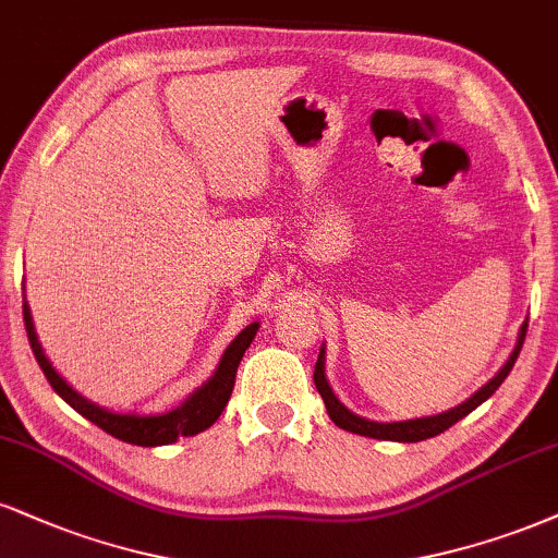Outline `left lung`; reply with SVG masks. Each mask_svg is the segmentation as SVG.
Masks as SVG:
<instances>
[{
	"instance_id": "left-lung-1",
	"label": "left lung",
	"mask_w": 558,
	"mask_h": 558,
	"mask_svg": "<svg viewBox=\"0 0 558 558\" xmlns=\"http://www.w3.org/2000/svg\"><path fill=\"white\" fill-rule=\"evenodd\" d=\"M525 333H527V320L520 326L518 343H514L510 360L501 364L499 373L494 375L492 380L484 385V388H478L476 393L469 398V401H463L460 405H456V409L442 411V414H435V416L405 418V422H373V418H364L360 414H354V411H349L347 405H343L339 398H336L331 383H328V377H326V347H320L318 362H315L313 380H315V388H318V393L323 398V403H326L328 416H331V422L336 426H341V429L354 432V435H362V437L388 439V442H422V439L442 435L445 429H450L452 424L460 422L463 416H469L473 409H478V405L486 401V398L494 396V390H497L499 385L505 383V377L510 375L514 362H518L522 341H525Z\"/></svg>"
}]
</instances>
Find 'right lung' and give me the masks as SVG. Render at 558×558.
I'll list each match as a JSON object with an SVG mask.
<instances>
[{
	"label": "right lung",
	"mask_w": 558,
	"mask_h": 558,
	"mask_svg": "<svg viewBox=\"0 0 558 558\" xmlns=\"http://www.w3.org/2000/svg\"><path fill=\"white\" fill-rule=\"evenodd\" d=\"M23 318H25V331H27V341H31L33 354L44 369L46 380L51 383V388L64 398V401L72 405L77 414H82L85 418H89L95 426H100L102 432L113 435L116 439L129 445H140V447H160V445H173L175 439L181 437H194L198 432L209 429L211 424L217 422L219 414L225 411L227 401H230L232 388H235V375H238V364L243 360L245 349L251 347L253 336H256L260 323H251L240 331L235 339L230 341V347L225 349L222 360H219L215 375L206 380L202 388H196L194 393L181 405L175 409L165 411V414H119V411L106 409V405L93 403L89 398H85L82 393L69 385L64 377H61L53 364L48 362V356L40 347L36 326H33V315H31V305L23 298Z\"/></svg>",
	"instance_id": "add662e5"
}]
</instances>
